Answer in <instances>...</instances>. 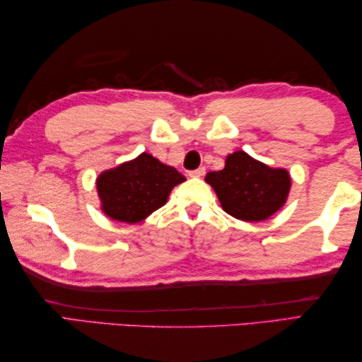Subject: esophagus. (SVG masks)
I'll list each match as a JSON object with an SVG mask.
<instances>
[{
  "label": "esophagus",
  "instance_id": "obj_1",
  "mask_svg": "<svg viewBox=\"0 0 362 362\" xmlns=\"http://www.w3.org/2000/svg\"><path fill=\"white\" fill-rule=\"evenodd\" d=\"M205 174V168L204 166H201V168H197V169H194V171H189V177H202Z\"/></svg>",
  "mask_w": 362,
  "mask_h": 362
}]
</instances>
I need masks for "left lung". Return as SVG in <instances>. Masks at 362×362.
Segmentation results:
<instances>
[{
    "label": "left lung",
    "instance_id": "8db88e82",
    "mask_svg": "<svg viewBox=\"0 0 362 362\" xmlns=\"http://www.w3.org/2000/svg\"><path fill=\"white\" fill-rule=\"evenodd\" d=\"M205 182L222 210L245 222L271 218L286 204L292 185L288 169L269 166L244 151L228 153L224 169L209 173Z\"/></svg>",
    "mask_w": 362,
    "mask_h": 362
}]
</instances>
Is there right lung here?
<instances>
[{
  "label": "right lung",
  "instance_id": "obj_1",
  "mask_svg": "<svg viewBox=\"0 0 362 362\" xmlns=\"http://www.w3.org/2000/svg\"><path fill=\"white\" fill-rule=\"evenodd\" d=\"M185 180V175L174 166L143 152L134 160L99 174L96 189L105 216L124 224H136L163 206L173 188Z\"/></svg>",
  "mask_w": 362,
  "mask_h": 362
}]
</instances>
